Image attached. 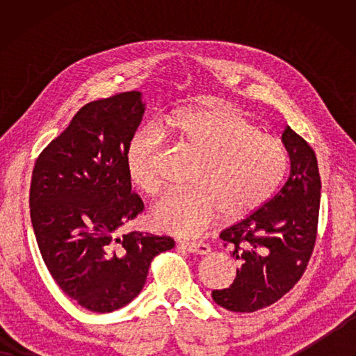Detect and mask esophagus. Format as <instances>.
<instances>
[{
  "instance_id": "esophagus-1",
  "label": "esophagus",
  "mask_w": 356,
  "mask_h": 356,
  "mask_svg": "<svg viewBox=\"0 0 356 356\" xmlns=\"http://www.w3.org/2000/svg\"><path fill=\"white\" fill-rule=\"evenodd\" d=\"M180 246L186 249L188 252L199 254V255H207L211 251V248L207 243H203V241H191V243L188 241V243H180Z\"/></svg>"
}]
</instances>
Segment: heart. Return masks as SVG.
Listing matches in <instances>:
<instances>
[{
    "label": "heart",
    "instance_id": "obj_1",
    "mask_svg": "<svg viewBox=\"0 0 356 356\" xmlns=\"http://www.w3.org/2000/svg\"><path fill=\"white\" fill-rule=\"evenodd\" d=\"M197 154L190 190L168 191L149 213L154 228L179 237H195L218 214L228 220L243 218L259 209L282 179L287 156L283 142L259 131L238 111L223 105L172 113L162 130L147 125L128 142V177L139 191L161 190L166 139Z\"/></svg>",
    "mask_w": 356,
    "mask_h": 356
}]
</instances>
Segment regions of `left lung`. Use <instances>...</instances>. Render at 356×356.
Segmentation results:
<instances>
[{
	"mask_svg": "<svg viewBox=\"0 0 356 356\" xmlns=\"http://www.w3.org/2000/svg\"><path fill=\"white\" fill-rule=\"evenodd\" d=\"M282 140L289 177L274 197L220 232L240 268L229 287L213 291V300L232 312L274 305L305 274L314 251L321 195L315 151L289 125Z\"/></svg>",
	"mask_w": 356,
	"mask_h": 356,
	"instance_id": "left-lung-1",
	"label": "left lung"
}]
</instances>
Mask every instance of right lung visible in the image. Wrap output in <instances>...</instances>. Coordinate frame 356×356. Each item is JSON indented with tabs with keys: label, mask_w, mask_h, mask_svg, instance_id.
Returning a JSON list of instances; mask_svg holds the SVG:
<instances>
[{
	"label": "right lung",
	"mask_w": 356,
	"mask_h": 356,
	"mask_svg": "<svg viewBox=\"0 0 356 356\" xmlns=\"http://www.w3.org/2000/svg\"><path fill=\"white\" fill-rule=\"evenodd\" d=\"M140 97L127 92L84 105L32 172L30 218L45 266L72 300L97 314L138 297L154 257L174 248L166 236H116L143 211L125 163L145 111Z\"/></svg>",
	"instance_id": "1"
}]
</instances>
